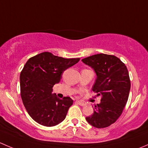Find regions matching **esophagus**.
<instances>
[{
    "label": "esophagus",
    "instance_id": "esophagus-1",
    "mask_svg": "<svg viewBox=\"0 0 148 148\" xmlns=\"http://www.w3.org/2000/svg\"><path fill=\"white\" fill-rule=\"evenodd\" d=\"M76 103L78 104H79L80 106H85L86 104V102H84V101H82V100H77L76 101Z\"/></svg>",
    "mask_w": 148,
    "mask_h": 148
}]
</instances>
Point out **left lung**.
Instances as JSON below:
<instances>
[{
    "mask_svg": "<svg viewBox=\"0 0 148 148\" xmlns=\"http://www.w3.org/2000/svg\"><path fill=\"white\" fill-rule=\"evenodd\" d=\"M82 61L95 70L97 79L92 90L102 95L101 102L86 120L95 127H107L120 117L127 102L131 86L128 70L113 55L98 53Z\"/></svg>",
    "mask_w": 148,
    "mask_h": 148,
    "instance_id": "8db88e82",
    "label": "left lung"
}]
</instances>
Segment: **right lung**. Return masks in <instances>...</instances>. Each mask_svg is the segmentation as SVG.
Listing matches in <instances>:
<instances>
[{"instance_id":"obj_1","label":"right lung","mask_w":148,"mask_h":148,"mask_svg":"<svg viewBox=\"0 0 148 148\" xmlns=\"http://www.w3.org/2000/svg\"><path fill=\"white\" fill-rule=\"evenodd\" d=\"M79 60L43 52L27 61L20 74L21 96L28 114L37 123L53 127L64 120L73 100L69 97L60 99L52 94V88L60 82L62 73Z\"/></svg>"}]
</instances>
